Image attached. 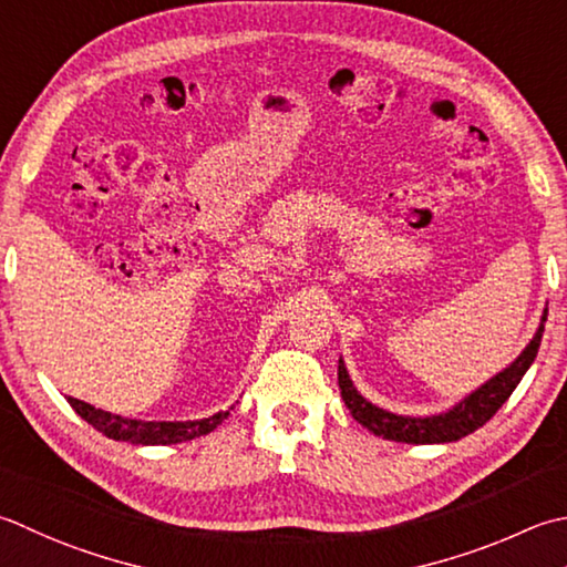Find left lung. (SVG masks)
Returning <instances> with one entry per match:
<instances>
[{"mask_svg":"<svg viewBox=\"0 0 567 567\" xmlns=\"http://www.w3.org/2000/svg\"><path fill=\"white\" fill-rule=\"evenodd\" d=\"M546 319H548V307L543 309L540 324L536 329L534 339L526 343V349L520 351L504 371L492 375L489 381H484L480 388H474L470 395H464L460 403L442 410V413L398 415V413H391V410L379 408L375 403H371L369 398H363L359 393V388L353 385L343 359H339L341 398L343 403H347L353 420L383 440L408 442V445H445V442H457L462 437L472 435L474 430H480L482 425L489 423V420L496 415V410L502 408L508 401V395L516 391V385L520 383V379H524L526 371L530 369V363L536 359L540 339H543V329H546Z\"/></svg>","mask_w":567,"mask_h":567,"instance_id":"8db88e82","label":"left lung"}]
</instances>
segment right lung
Here are the masks:
<instances>
[{"instance_id":"1","label":"right lung","mask_w":567,"mask_h":567,"mask_svg":"<svg viewBox=\"0 0 567 567\" xmlns=\"http://www.w3.org/2000/svg\"><path fill=\"white\" fill-rule=\"evenodd\" d=\"M69 403L87 425H93L110 440L130 442V445H176V442L208 435L210 430L224 423L233 410L230 405L228 410H218V413L202 420H137L107 413V410L78 401V398H69Z\"/></svg>"}]
</instances>
